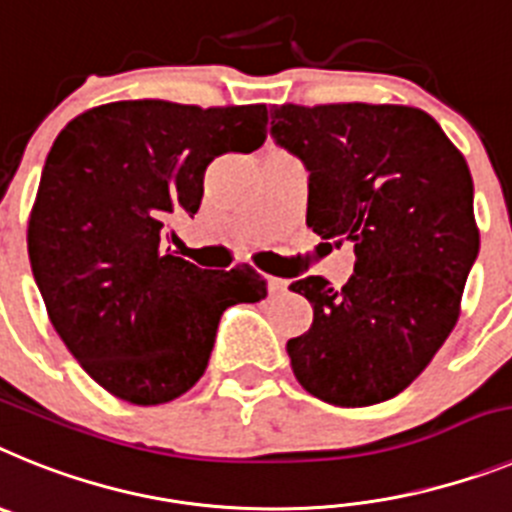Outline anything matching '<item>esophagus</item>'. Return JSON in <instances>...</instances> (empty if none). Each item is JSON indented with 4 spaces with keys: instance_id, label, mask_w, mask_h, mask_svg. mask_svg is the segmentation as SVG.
<instances>
[{
    "instance_id": "34e87169",
    "label": "esophagus",
    "mask_w": 512,
    "mask_h": 512,
    "mask_svg": "<svg viewBox=\"0 0 512 512\" xmlns=\"http://www.w3.org/2000/svg\"><path fill=\"white\" fill-rule=\"evenodd\" d=\"M288 288V281H283V278H268V293L270 296H275V293H283Z\"/></svg>"
}]
</instances>
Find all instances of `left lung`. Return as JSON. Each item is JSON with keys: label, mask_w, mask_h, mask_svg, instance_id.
<instances>
[{"label": "left lung", "mask_w": 512, "mask_h": 512, "mask_svg": "<svg viewBox=\"0 0 512 512\" xmlns=\"http://www.w3.org/2000/svg\"><path fill=\"white\" fill-rule=\"evenodd\" d=\"M270 136L309 170L306 226L355 250L342 288L322 275L291 283L314 309L286 345L293 373L335 407L397 397L459 322L479 255L469 164L410 105H273Z\"/></svg>", "instance_id": "obj_1"}]
</instances>
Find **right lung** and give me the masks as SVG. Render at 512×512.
Segmentation results:
<instances>
[{"mask_svg": "<svg viewBox=\"0 0 512 512\" xmlns=\"http://www.w3.org/2000/svg\"><path fill=\"white\" fill-rule=\"evenodd\" d=\"M265 123V105L121 100L53 141L28 221L30 268L53 330L113 397L149 407L193 389L221 314L268 296L250 265L201 270L164 247L172 221L201 208L208 164L260 149Z\"/></svg>", "mask_w": 512, "mask_h": 512, "instance_id": "obj_1", "label": "right lung"}]
</instances>
